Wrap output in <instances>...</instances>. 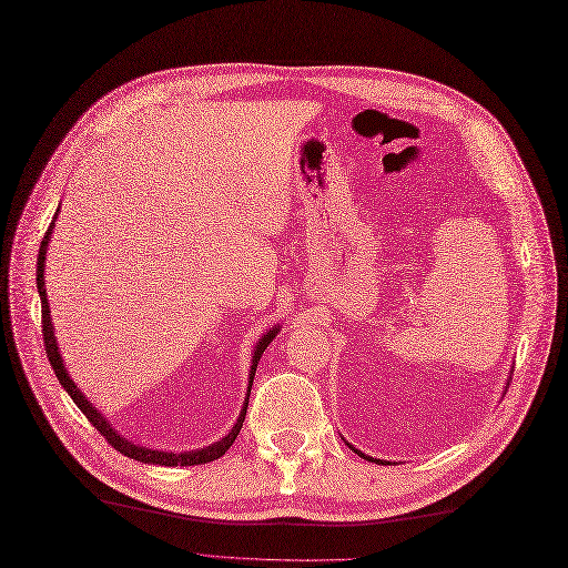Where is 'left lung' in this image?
Instances as JSON below:
<instances>
[{
	"label": "left lung",
	"mask_w": 568,
	"mask_h": 568,
	"mask_svg": "<svg viewBox=\"0 0 568 568\" xmlns=\"http://www.w3.org/2000/svg\"><path fill=\"white\" fill-rule=\"evenodd\" d=\"M351 448H354V446H351ZM354 450H356V448H354ZM356 453H358V455H363L361 450H356ZM363 457H367V455H363ZM367 460H369V457H367ZM372 463H379V460H374V457H372ZM379 465H382V463H379Z\"/></svg>",
	"instance_id": "left-lung-1"
}]
</instances>
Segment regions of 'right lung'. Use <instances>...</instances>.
<instances>
[{"label": "right lung", "mask_w": 568, "mask_h": 568, "mask_svg": "<svg viewBox=\"0 0 568 568\" xmlns=\"http://www.w3.org/2000/svg\"><path fill=\"white\" fill-rule=\"evenodd\" d=\"M58 220V214L52 217V222ZM50 231H52V224L48 226L43 240H41V247H39V258H37V288H39V295H41V333H43V346H45V356L50 361V367L52 372H55V376L60 379V384L64 386V390L71 395V399L78 404V409L83 412L88 416V420L99 429V435H103V439H108V444H111L115 450H120L122 455L131 457V460H139V463H150V465H161V467H192V465H205V463H212L217 460V457H222L235 442L237 432L242 427V423H245V414H247V402H250V393H247V399H245V407H242L240 412V418L235 423V427L229 432V435L212 444L207 448H201V450H189V453H166V450H152V448H143V446H136L131 444L126 439H122L118 432L105 423V418L92 407V404L88 402V397L78 390V386L69 379V374L62 365V358H60V351H58V342H55V335H52V323H50V312H48V295H45V286H43V267H45V250H48V237H50ZM277 335V328L270 331L267 335H263V339L258 342L256 351H254V358H252V374H250V386L254 382V372H256V365H258V358L265 351V346L273 342V337Z\"/></svg>", "instance_id": "obj_1"}]
</instances>
